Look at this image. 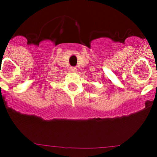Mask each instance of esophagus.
Wrapping results in <instances>:
<instances>
[{"label": "esophagus", "mask_w": 157, "mask_h": 157, "mask_svg": "<svg viewBox=\"0 0 157 157\" xmlns=\"http://www.w3.org/2000/svg\"><path fill=\"white\" fill-rule=\"evenodd\" d=\"M71 71L72 72H77V68H76V67H71Z\"/></svg>", "instance_id": "1"}]
</instances>
